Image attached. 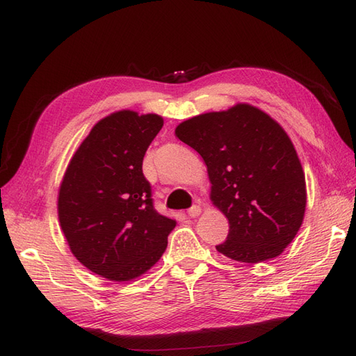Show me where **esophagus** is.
Segmentation results:
<instances>
[{"mask_svg":"<svg viewBox=\"0 0 356 356\" xmlns=\"http://www.w3.org/2000/svg\"><path fill=\"white\" fill-rule=\"evenodd\" d=\"M200 212H202V209H200V206H197V204H194L193 208H189L188 209V216L189 217H193V218H195V217H198L200 216Z\"/></svg>","mask_w":356,"mask_h":356,"instance_id":"obj_1","label":"esophagus"}]
</instances>
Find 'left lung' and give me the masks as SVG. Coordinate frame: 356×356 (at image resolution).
I'll list each match as a JSON object with an SVG mask.
<instances>
[{"instance_id":"8db88e82","label":"left lung","mask_w":356,"mask_h":356,"mask_svg":"<svg viewBox=\"0 0 356 356\" xmlns=\"http://www.w3.org/2000/svg\"><path fill=\"white\" fill-rule=\"evenodd\" d=\"M176 136L203 158L211 200L229 220L227 239L217 250L247 264L282 253L302 226L307 184L280 124L239 103L180 122Z\"/></svg>"}]
</instances>
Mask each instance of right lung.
I'll use <instances>...</instances> for the list:
<instances>
[{
  "instance_id": "right-lung-1",
  "label": "right lung",
  "mask_w": 356,
  "mask_h": 356,
  "mask_svg": "<svg viewBox=\"0 0 356 356\" xmlns=\"http://www.w3.org/2000/svg\"><path fill=\"white\" fill-rule=\"evenodd\" d=\"M162 126L156 113H111L80 144L60 184L57 213L72 254L115 282L150 270L176 227V220L154 209L143 172L144 154Z\"/></svg>"
}]
</instances>
